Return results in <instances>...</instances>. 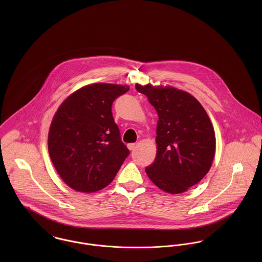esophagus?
Here are the masks:
<instances>
[{"label":"esophagus","mask_w":262,"mask_h":262,"mask_svg":"<svg viewBox=\"0 0 262 262\" xmlns=\"http://www.w3.org/2000/svg\"><path fill=\"white\" fill-rule=\"evenodd\" d=\"M127 147H128V149L131 150H134L135 149V147H136V144L135 143H129L128 145H127Z\"/></svg>","instance_id":"esophagus-1"}]
</instances>
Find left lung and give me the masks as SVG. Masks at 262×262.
I'll use <instances>...</instances> for the list:
<instances>
[{"label":"left lung","instance_id":"8db88e82","mask_svg":"<svg viewBox=\"0 0 262 262\" xmlns=\"http://www.w3.org/2000/svg\"><path fill=\"white\" fill-rule=\"evenodd\" d=\"M158 114L155 161L145 168L150 181L169 193L196 185L210 170L216 137L208 114L187 92L172 86L135 85Z\"/></svg>","mask_w":262,"mask_h":262}]
</instances>
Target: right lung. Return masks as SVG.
I'll return each mask as SVG.
<instances>
[{
    "mask_svg": "<svg viewBox=\"0 0 262 262\" xmlns=\"http://www.w3.org/2000/svg\"><path fill=\"white\" fill-rule=\"evenodd\" d=\"M128 91V85L89 84L55 113L48 152L62 181L75 190L94 192L107 187L129 155L112 114L113 102Z\"/></svg>",
    "mask_w": 262,
    "mask_h": 262,
    "instance_id": "right-lung-1",
    "label": "right lung"
}]
</instances>
